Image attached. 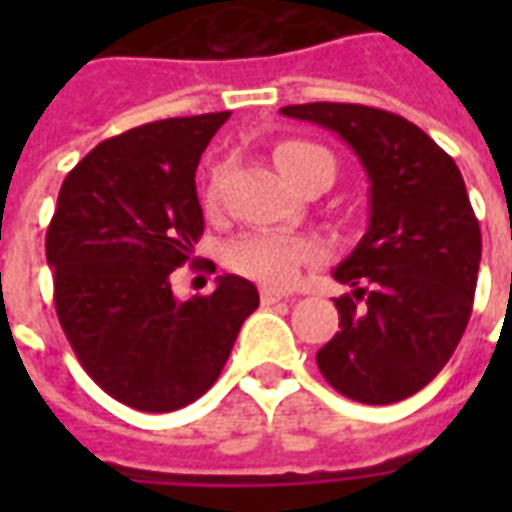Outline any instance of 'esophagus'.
Wrapping results in <instances>:
<instances>
[{"label": "esophagus", "mask_w": 512, "mask_h": 512, "mask_svg": "<svg viewBox=\"0 0 512 512\" xmlns=\"http://www.w3.org/2000/svg\"><path fill=\"white\" fill-rule=\"evenodd\" d=\"M288 296L282 293V290H274V288H263L260 290V301L263 304H277V301H285Z\"/></svg>", "instance_id": "34e87169"}]
</instances>
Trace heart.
I'll return each mask as SVG.
<instances>
[{
	"label": "heart",
	"mask_w": 512,
	"mask_h": 512,
	"mask_svg": "<svg viewBox=\"0 0 512 512\" xmlns=\"http://www.w3.org/2000/svg\"><path fill=\"white\" fill-rule=\"evenodd\" d=\"M274 158H277V167L282 169L285 178H293L312 161H321V158L334 161L329 150L312 145V142H299V139L279 142ZM216 200H219V180L213 178L208 191H205V202L216 205ZM224 260L241 277L255 279L263 285H274V288H285L299 277L301 268L321 260V246L310 238L288 233H246L227 246Z\"/></svg>",
	"instance_id": "1"
}]
</instances>
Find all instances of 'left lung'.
I'll list each match as a JSON object with an SVG mask.
<instances>
[{
  "instance_id": "obj_1",
  "label": "left lung",
  "mask_w": 512,
  "mask_h": 512,
  "mask_svg": "<svg viewBox=\"0 0 512 512\" xmlns=\"http://www.w3.org/2000/svg\"><path fill=\"white\" fill-rule=\"evenodd\" d=\"M279 112L343 136L370 180L367 233L334 268L354 293L334 299L340 332L318 351V367L351 400H406L450 362L472 315L483 238L461 169L422 128L384 109Z\"/></svg>"
}]
</instances>
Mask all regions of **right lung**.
Wrapping results in <instances>:
<instances>
[{
  "instance_id": "obj_1",
  "label": "right lung",
  "mask_w": 512,
  "mask_h": 512,
  "mask_svg": "<svg viewBox=\"0 0 512 512\" xmlns=\"http://www.w3.org/2000/svg\"><path fill=\"white\" fill-rule=\"evenodd\" d=\"M227 117H169L106 139L68 172L51 216L46 260L62 332L87 376L136 411L164 414L205 395L260 304L235 274L189 301L169 282L205 227L194 172Z\"/></svg>"
}]
</instances>
